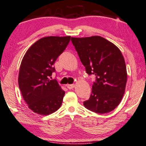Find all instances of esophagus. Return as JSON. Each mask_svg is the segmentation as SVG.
Instances as JSON below:
<instances>
[{
	"mask_svg": "<svg viewBox=\"0 0 146 146\" xmlns=\"http://www.w3.org/2000/svg\"><path fill=\"white\" fill-rule=\"evenodd\" d=\"M74 87H75V85H74V84H72V85H67V87H68V88L69 89V90L73 89Z\"/></svg>",
	"mask_w": 146,
	"mask_h": 146,
	"instance_id": "obj_1",
	"label": "esophagus"
}]
</instances>
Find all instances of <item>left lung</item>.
<instances>
[{
    "instance_id": "8db88e82",
    "label": "left lung",
    "mask_w": 146,
    "mask_h": 146,
    "mask_svg": "<svg viewBox=\"0 0 146 146\" xmlns=\"http://www.w3.org/2000/svg\"><path fill=\"white\" fill-rule=\"evenodd\" d=\"M71 41L86 72L96 78L90 99L83 102L85 107L100 114L114 110L124 96L127 81L120 50L100 36L72 37Z\"/></svg>"
}]
</instances>
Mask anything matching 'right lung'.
I'll use <instances>...</instances> for the list:
<instances>
[{"label": "right lung", "mask_w": 146, "mask_h": 146, "mask_svg": "<svg viewBox=\"0 0 146 146\" xmlns=\"http://www.w3.org/2000/svg\"><path fill=\"white\" fill-rule=\"evenodd\" d=\"M70 38V36L42 37L24 55L19 71V88L28 107L35 113L48 115L61 107L65 92L50 77L55 71L53 65Z\"/></svg>", "instance_id": "right-lung-1"}]
</instances>
